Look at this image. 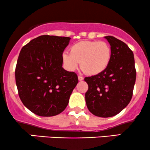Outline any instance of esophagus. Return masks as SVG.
Returning <instances> with one entry per match:
<instances>
[{"label":"esophagus","mask_w":150,"mask_h":150,"mask_svg":"<svg viewBox=\"0 0 150 150\" xmlns=\"http://www.w3.org/2000/svg\"><path fill=\"white\" fill-rule=\"evenodd\" d=\"M84 80V78L82 76H78V80L79 81H82Z\"/></svg>","instance_id":"1"}]
</instances>
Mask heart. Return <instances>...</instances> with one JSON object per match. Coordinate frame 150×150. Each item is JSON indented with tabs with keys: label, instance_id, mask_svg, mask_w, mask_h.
I'll return each mask as SVG.
<instances>
[{
	"label": "heart",
	"instance_id": "b5f03b06",
	"mask_svg": "<svg viewBox=\"0 0 150 150\" xmlns=\"http://www.w3.org/2000/svg\"><path fill=\"white\" fill-rule=\"evenodd\" d=\"M111 49L107 43L96 41H82L65 51L62 59L67 68L73 71L80 67L85 73L95 75L102 73L109 64Z\"/></svg>",
	"mask_w": 150,
	"mask_h": 150
}]
</instances>
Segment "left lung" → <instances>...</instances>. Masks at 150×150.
<instances>
[{
    "label": "left lung",
    "instance_id": "1",
    "mask_svg": "<svg viewBox=\"0 0 150 150\" xmlns=\"http://www.w3.org/2000/svg\"><path fill=\"white\" fill-rule=\"evenodd\" d=\"M105 39L111 46V57L102 73L85 77L87 108L94 116L108 118L119 113L132 99L136 70L133 53L126 44L116 38Z\"/></svg>",
    "mask_w": 150,
    "mask_h": 150
}]
</instances>
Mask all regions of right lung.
I'll use <instances>...</instances> for the list:
<instances>
[{"label": "right lung", "instance_id": "obj_1", "mask_svg": "<svg viewBox=\"0 0 150 150\" xmlns=\"http://www.w3.org/2000/svg\"><path fill=\"white\" fill-rule=\"evenodd\" d=\"M71 38L42 35L22 48L15 80L23 104L39 116H53L65 110L76 87V73L63 68L62 55Z\"/></svg>", "mask_w": 150, "mask_h": 150}]
</instances>
